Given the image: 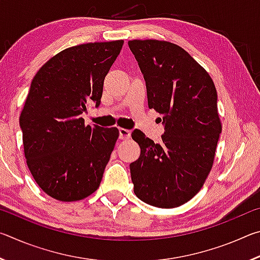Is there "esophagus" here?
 Here are the masks:
<instances>
[{
    "label": "esophagus",
    "instance_id": "obj_1",
    "mask_svg": "<svg viewBox=\"0 0 260 260\" xmlns=\"http://www.w3.org/2000/svg\"><path fill=\"white\" fill-rule=\"evenodd\" d=\"M131 134L132 132L129 129H126V128H119V138L121 140H127L131 138Z\"/></svg>",
    "mask_w": 260,
    "mask_h": 260
}]
</instances>
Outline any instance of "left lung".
<instances>
[{
    "mask_svg": "<svg viewBox=\"0 0 260 260\" xmlns=\"http://www.w3.org/2000/svg\"><path fill=\"white\" fill-rule=\"evenodd\" d=\"M147 85L148 105L162 116L155 143L139 129L141 155L129 165L134 192L144 203L172 209L199 192L212 169L221 133L217 89L206 70L175 43L131 40Z\"/></svg>",
    "mask_w": 260,
    "mask_h": 260,
    "instance_id": "obj_1",
    "label": "left lung"
}]
</instances>
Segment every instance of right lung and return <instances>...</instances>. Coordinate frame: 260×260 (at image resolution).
Here are the masks:
<instances>
[{
  "label": "right lung",
  "instance_id": "1",
  "mask_svg": "<svg viewBox=\"0 0 260 260\" xmlns=\"http://www.w3.org/2000/svg\"><path fill=\"white\" fill-rule=\"evenodd\" d=\"M124 40L67 48L35 74L21 110L26 162L35 182L60 202L98 190L119 129L85 125L88 103L101 102L103 82Z\"/></svg>",
  "mask_w": 260,
  "mask_h": 260
}]
</instances>
